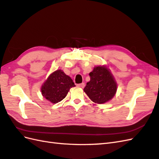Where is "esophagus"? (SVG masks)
Here are the masks:
<instances>
[{
	"instance_id": "1",
	"label": "esophagus",
	"mask_w": 159,
	"mask_h": 159,
	"mask_svg": "<svg viewBox=\"0 0 159 159\" xmlns=\"http://www.w3.org/2000/svg\"><path fill=\"white\" fill-rule=\"evenodd\" d=\"M77 86H78V87H81V88H83V87H85V83H80V84H78Z\"/></svg>"
}]
</instances>
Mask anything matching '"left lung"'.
<instances>
[{
  "mask_svg": "<svg viewBox=\"0 0 159 159\" xmlns=\"http://www.w3.org/2000/svg\"><path fill=\"white\" fill-rule=\"evenodd\" d=\"M90 81L84 88L89 98L98 104L105 103L113 98L117 91V84L112 74L105 66H98L89 73Z\"/></svg>",
  "mask_w": 159,
  "mask_h": 159,
  "instance_id": "8db88e82",
  "label": "left lung"
}]
</instances>
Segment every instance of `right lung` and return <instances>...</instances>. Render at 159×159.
Here are the masks:
<instances>
[{"label":"right lung","mask_w":159,"mask_h":159,"mask_svg":"<svg viewBox=\"0 0 159 159\" xmlns=\"http://www.w3.org/2000/svg\"><path fill=\"white\" fill-rule=\"evenodd\" d=\"M75 87L73 80L62 70H58L48 76L42 87V93L52 103H57L65 98L70 88Z\"/></svg>","instance_id":"add662e5"}]
</instances>
